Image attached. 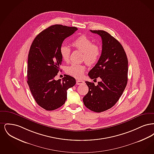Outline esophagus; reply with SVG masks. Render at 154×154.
Returning a JSON list of instances; mask_svg holds the SVG:
<instances>
[{
	"label": "esophagus",
	"instance_id": "1",
	"mask_svg": "<svg viewBox=\"0 0 154 154\" xmlns=\"http://www.w3.org/2000/svg\"><path fill=\"white\" fill-rule=\"evenodd\" d=\"M84 83V81L82 80H77L76 81V84L77 85H81L82 84Z\"/></svg>",
	"mask_w": 154,
	"mask_h": 154
}]
</instances>
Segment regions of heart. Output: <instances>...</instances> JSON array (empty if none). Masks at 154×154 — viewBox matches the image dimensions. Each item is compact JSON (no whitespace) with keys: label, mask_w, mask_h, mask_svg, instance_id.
Here are the masks:
<instances>
[{"label":"heart","mask_w":154,"mask_h":154,"mask_svg":"<svg viewBox=\"0 0 154 154\" xmlns=\"http://www.w3.org/2000/svg\"><path fill=\"white\" fill-rule=\"evenodd\" d=\"M72 45L75 48L83 52L82 59L89 66L95 65L100 58L101 54L100 47L94 44L93 42L86 36L82 35L78 37L72 42ZM59 52L62 59L65 62H68L71 53L70 47L66 44H62L60 47ZM85 70V66L73 63L67 67L66 72L75 78L80 79L84 75Z\"/></svg>","instance_id":"1"}]
</instances>
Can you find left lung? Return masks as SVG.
<instances>
[{"label":"left lung","mask_w":154,"mask_h":154,"mask_svg":"<svg viewBox=\"0 0 154 154\" xmlns=\"http://www.w3.org/2000/svg\"><path fill=\"white\" fill-rule=\"evenodd\" d=\"M102 40V54L97 63L89 72L91 79L101 81L95 85L85 81L89 88L83 102L88 109L96 112L109 110L117 102L128 82V60L122 45L106 31L90 30Z\"/></svg>","instance_id":"1"}]
</instances>
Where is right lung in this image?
I'll return each mask as SVG.
<instances>
[{
    "mask_svg": "<svg viewBox=\"0 0 154 154\" xmlns=\"http://www.w3.org/2000/svg\"><path fill=\"white\" fill-rule=\"evenodd\" d=\"M77 29L73 26L52 25L40 32L30 46L27 82L35 101L45 110H55L63 105L67 90L75 84V79L69 75L66 74L62 80H55L54 77L62 62L60 47Z\"/></svg>",
    "mask_w": 154,
    "mask_h": 154,
    "instance_id": "obj_1",
    "label": "right lung"
}]
</instances>
